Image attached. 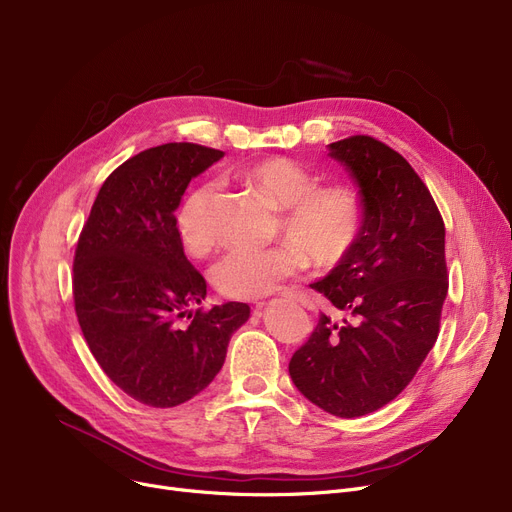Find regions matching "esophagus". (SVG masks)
Here are the masks:
<instances>
[{"instance_id": "esophagus-1", "label": "esophagus", "mask_w": 512, "mask_h": 512, "mask_svg": "<svg viewBox=\"0 0 512 512\" xmlns=\"http://www.w3.org/2000/svg\"><path fill=\"white\" fill-rule=\"evenodd\" d=\"M282 297H286V299H290V301H299V303H307V297H305V294H301V292H297V290H284L282 292ZM261 307V305H259Z\"/></svg>"}]
</instances>
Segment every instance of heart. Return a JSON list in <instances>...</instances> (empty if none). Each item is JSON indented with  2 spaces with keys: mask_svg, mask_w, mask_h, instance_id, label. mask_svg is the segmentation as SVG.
I'll list each match as a JSON object with an SVG mask.
<instances>
[{
  "mask_svg": "<svg viewBox=\"0 0 512 512\" xmlns=\"http://www.w3.org/2000/svg\"><path fill=\"white\" fill-rule=\"evenodd\" d=\"M238 178L280 211L278 232L290 242L272 249H234L213 265L211 282L224 297L255 301L272 294L286 278L303 270L307 259L317 267L338 263L361 228L363 207L353 186H317V178L286 157H267L245 166ZM218 184L201 182L176 213V232L186 255L207 257L218 245L213 203Z\"/></svg>",
  "mask_w": 512,
  "mask_h": 512,
  "instance_id": "b5f03b06",
  "label": "heart"
}]
</instances>
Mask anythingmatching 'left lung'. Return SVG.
Instances as JSON below:
<instances>
[{"label": "left lung", "instance_id": "obj_1", "mask_svg": "<svg viewBox=\"0 0 512 512\" xmlns=\"http://www.w3.org/2000/svg\"><path fill=\"white\" fill-rule=\"evenodd\" d=\"M328 147L359 186L363 218L351 251L311 284L330 313L288 371L313 405L353 419L394 400L432 351L448 292L446 230L400 153L363 134Z\"/></svg>", "mask_w": 512, "mask_h": 512}]
</instances>
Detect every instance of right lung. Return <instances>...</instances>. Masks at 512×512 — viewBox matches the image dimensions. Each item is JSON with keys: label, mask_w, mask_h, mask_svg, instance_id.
<instances>
[{"label": "right lung", "mask_w": 512, "mask_h": 512, "mask_svg": "<svg viewBox=\"0 0 512 512\" xmlns=\"http://www.w3.org/2000/svg\"><path fill=\"white\" fill-rule=\"evenodd\" d=\"M224 151L168 143L116 168L91 207L74 255V309L99 367L143 405L168 409L191 400L220 373L247 303L213 305L177 319L207 297L176 232L188 182Z\"/></svg>", "instance_id": "1"}]
</instances>
